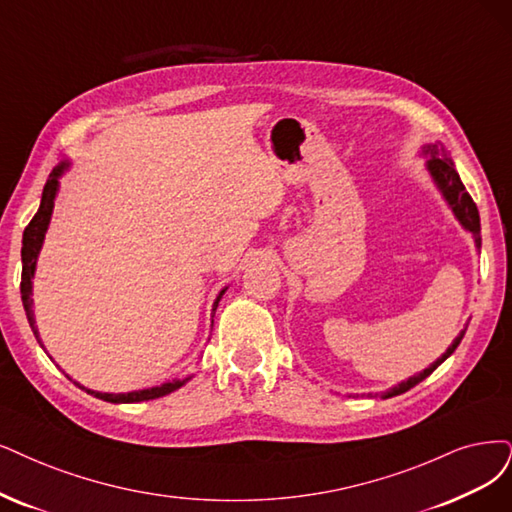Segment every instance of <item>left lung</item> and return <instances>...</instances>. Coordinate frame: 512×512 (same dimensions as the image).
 Masks as SVG:
<instances>
[{"mask_svg":"<svg viewBox=\"0 0 512 512\" xmlns=\"http://www.w3.org/2000/svg\"><path fill=\"white\" fill-rule=\"evenodd\" d=\"M420 154L426 158V170H428V175H430L432 183L437 185V189L441 192L443 200L447 202V206L451 208L453 217L458 219V223L464 227L466 232L472 234V238H475V246H477V249H481V219H479V208H477L475 202H472L470 194L466 192V187H464V183H462V179H460V175H458L456 166H453V160L449 158L445 145H443L441 141L426 143V145L422 147ZM466 329H468V325L458 333V337L453 339L451 346L437 358V361H434L432 365H428V367H426L424 371H420L418 375L407 377L405 382L396 384V386L388 388L386 392H382V399H390V396L403 394V392L411 390L413 386H418L420 382H424L426 377H428L434 369H437L441 363H445L447 358H449L453 352H456V348L460 346Z\"/></svg>","mask_w":512,"mask_h":512,"instance_id":"8db88e82","label":"left lung"}]
</instances>
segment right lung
<instances>
[{"instance_id": "1", "label": "right lung", "mask_w": 512, "mask_h": 512, "mask_svg": "<svg viewBox=\"0 0 512 512\" xmlns=\"http://www.w3.org/2000/svg\"><path fill=\"white\" fill-rule=\"evenodd\" d=\"M69 160H63L59 166H54V170L50 173L46 185H44V192H42V202H40V208H37L35 217L31 219V223L25 227V234H23V249H21V259H23V276H21V297H23V306H25V314H27V320H29V327L35 335L37 342H40L42 346V339H40V331H37L35 327V316H33V276H35V268H37V257H40V251L44 246V238H46V232H48V225H50V219H52V211H54V200H56V194H59V185H61V177L69 170ZM227 291L221 289L215 304H213V312H211V327H213V316H215V310L219 306V301L223 297V293ZM44 348V346H42ZM69 377V375H67ZM194 375H187V377H177V380L173 382H164L160 386H151V388H143V390H132V392H99V390H90L86 386H82L80 382H73L71 377L69 380L86 390L88 394L97 396V399L101 401H107V403H141V401H151V399H160V396H166L170 392L179 390L181 386H185L189 380H192Z\"/></svg>"}]
</instances>
